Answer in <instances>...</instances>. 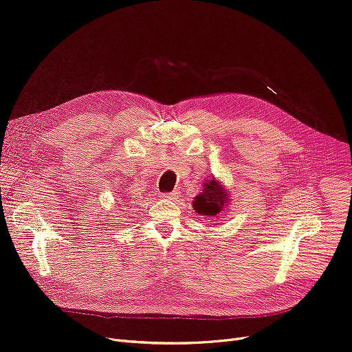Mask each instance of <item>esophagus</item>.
<instances>
[{"instance_id":"1","label":"esophagus","mask_w":352,"mask_h":352,"mask_svg":"<svg viewBox=\"0 0 352 352\" xmlns=\"http://www.w3.org/2000/svg\"><path fill=\"white\" fill-rule=\"evenodd\" d=\"M161 198H164V200H177V198L179 197V192L178 191H173V192H164L160 195Z\"/></svg>"}]
</instances>
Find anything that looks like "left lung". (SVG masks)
I'll list each match as a JSON object with an SVG mask.
<instances>
[{
	"mask_svg": "<svg viewBox=\"0 0 352 352\" xmlns=\"http://www.w3.org/2000/svg\"><path fill=\"white\" fill-rule=\"evenodd\" d=\"M232 203L230 192L223 186V182L211 177L203 182L201 192L194 197L192 208L204 217L220 219L221 214L228 210Z\"/></svg>",
	"mask_w": 352,
	"mask_h": 352,
	"instance_id": "8db88e82",
	"label": "left lung"
}]
</instances>
